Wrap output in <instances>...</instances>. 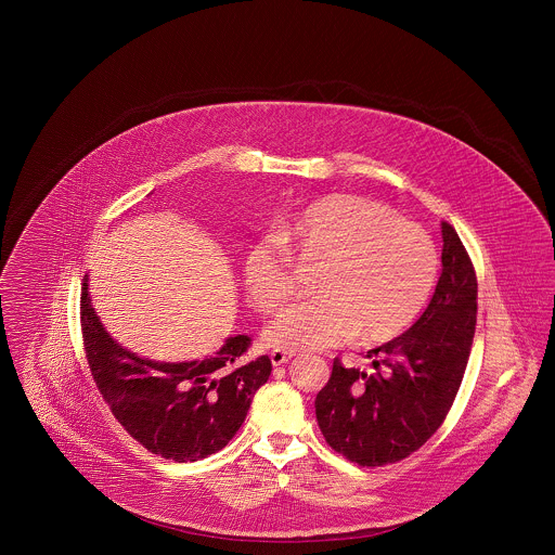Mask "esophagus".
I'll use <instances>...</instances> for the list:
<instances>
[{
  "label": "esophagus",
  "instance_id": "obj_1",
  "mask_svg": "<svg viewBox=\"0 0 555 555\" xmlns=\"http://www.w3.org/2000/svg\"><path fill=\"white\" fill-rule=\"evenodd\" d=\"M291 353H285V351H272L270 353V361H272V365H283V363H287L291 361Z\"/></svg>",
  "mask_w": 555,
  "mask_h": 555
}]
</instances>
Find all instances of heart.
<instances>
[{"label": "heart", "instance_id": "1", "mask_svg": "<svg viewBox=\"0 0 555 555\" xmlns=\"http://www.w3.org/2000/svg\"><path fill=\"white\" fill-rule=\"evenodd\" d=\"M318 262L315 297L291 304L267 328L276 351H320L357 336L382 343L404 331L427 304L438 279L434 240L390 208L356 194L313 199L245 249L247 299L279 308L293 288L291 254Z\"/></svg>", "mask_w": 555, "mask_h": 555}]
</instances>
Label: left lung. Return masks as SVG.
I'll return each instance as SVG.
<instances>
[{"mask_svg":"<svg viewBox=\"0 0 555 555\" xmlns=\"http://www.w3.org/2000/svg\"><path fill=\"white\" fill-rule=\"evenodd\" d=\"M442 274L422 318L367 351L374 372L334 359L315 420L338 454L361 466L406 459L442 425L465 376L477 324V276L452 224L442 222Z\"/></svg>","mask_w":555,"mask_h":555,"instance_id":"8db88e82","label":"left lung"}]
</instances>
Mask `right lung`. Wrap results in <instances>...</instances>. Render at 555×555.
Here are the masks:
<instances>
[{
  "label": "right lung",
  "mask_w": 555,
  "mask_h": 555,
  "mask_svg": "<svg viewBox=\"0 0 555 555\" xmlns=\"http://www.w3.org/2000/svg\"><path fill=\"white\" fill-rule=\"evenodd\" d=\"M90 372L115 420L149 452L194 463L237 434L256 390L272 372L268 356L247 359L249 336H229L215 356L155 361L135 356L105 331L90 304L89 276L80 297Z\"/></svg>",
  "instance_id": "obj_1"
}]
</instances>
